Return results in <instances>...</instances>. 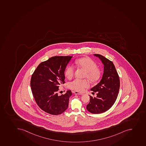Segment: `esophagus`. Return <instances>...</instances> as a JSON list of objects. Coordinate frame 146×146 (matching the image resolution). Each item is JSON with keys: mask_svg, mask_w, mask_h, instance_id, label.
Listing matches in <instances>:
<instances>
[{"mask_svg": "<svg viewBox=\"0 0 146 146\" xmlns=\"http://www.w3.org/2000/svg\"><path fill=\"white\" fill-rule=\"evenodd\" d=\"M74 94H76V95H83V93H79L78 91H74Z\"/></svg>", "mask_w": 146, "mask_h": 146, "instance_id": "esophagus-1", "label": "esophagus"}]
</instances>
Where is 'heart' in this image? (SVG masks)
Returning <instances> with one entry per match:
<instances>
[{"instance_id":"b5f03b06","label":"heart","mask_w":146,"mask_h":146,"mask_svg":"<svg viewBox=\"0 0 146 146\" xmlns=\"http://www.w3.org/2000/svg\"><path fill=\"white\" fill-rule=\"evenodd\" d=\"M77 67L82 69L85 71V78H87L91 82H98L101 76V72L98 67L97 64L93 60L89 57H83L78 59L75 62ZM74 68L72 66H67L65 71V75L68 79H70L74 76ZM90 86V83L87 80L75 79L68 84V87L72 90L78 92H82L84 89Z\"/></svg>"}]
</instances>
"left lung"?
<instances>
[{
  "instance_id": "1",
  "label": "left lung",
  "mask_w": 146,
  "mask_h": 146,
  "mask_svg": "<svg viewBox=\"0 0 146 146\" xmlns=\"http://www.w3.org/2000/svg\"><path fill=\"white\" fill-rule=\"evenodd\" d=\"M104 64V73L100 82L90 90L96 92L97 97L90 96L87 109L94 114L102 113L115 103L120 88V79L113 63L100 54H94Z\"/></svg>"
}]
</instances>
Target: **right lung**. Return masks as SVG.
I'll return each mask as SVG.
<instances>
[{
    "mask_svg": "<svg viewBox=\"0 0 146 146\" xmlns=\"http://www.w3.org/2000/svg\"><path fill=\"white\" fill-rule=\"evenodd\" d=\"M72 56H55L40 63L31 76L33 96L42 110L52 115L61 114L67 109L71 90L58 95L59 87L65 83L64 71Z\"/></svg>",
    "mask_w": 146,
    "mask_h": 146,
    "instance_id": "add662e5",
    "label": "right lung"
}]
</instances>
